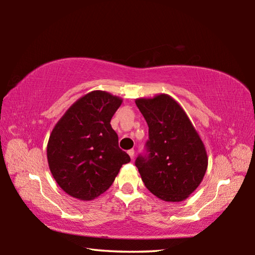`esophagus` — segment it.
Here are the masks:
<instances>
[{
    "label": "esophagus",
    "instance_id": "esophagus-1",
    "mask_svg": "<svg viewBox=\"0 0 255 255\" xmlns=\"http://www.w3.org/2000/svg\"><path fill=\"white\" fill-rule=\"evenodd\" d=\"M128 154H129V156H130L131 159H133V157H135V150H133V149H129Z\"/></svg>",
    "mask_w": 255,
    "mask_h": 255
}]
</instances>
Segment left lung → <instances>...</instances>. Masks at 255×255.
<instances>
[{
    "label": "left lung",
    "instance_id": "obj_1",
    "mask_svg": "<svg viewBox=\"0 0 255 255\" xmlns=\"http://www.w3.org/2000/svg\"><path fill=\"white\" fill-rule=\"evenodd\" d=\"M135 102L148 125V155L135 162L145 187L161 200H185L199 187L208 166L199 133L169 94Z\"/></svg>",
    "mask_w": 255,
    "mask_h": 255
}]
</instances>
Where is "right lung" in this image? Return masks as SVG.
Instances as JSON below:
<instances>
[{"mask_svg":"<svg viewBox=\"0 0 255 255\" xmlns=\"http://www.w3.org/2000/svg\"><path fill=\"white\" fill-rule=\"evenodd\" d=\"M123 99L89 92L68 108L49 136L47 159L57 184L80 200L96 199L114 183L129 155L119 148L112 116Z\"/></svg>","mask_w":255,"mask_h":255,"instance_id":"1","label":"right lung"}]
</instances>
